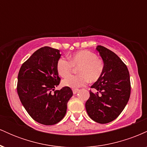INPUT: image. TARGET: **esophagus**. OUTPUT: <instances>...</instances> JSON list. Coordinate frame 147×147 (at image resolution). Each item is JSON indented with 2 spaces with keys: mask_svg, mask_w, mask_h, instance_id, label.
<instances>
[{
  "mask_svg": "<svg viewBox=\"0 0 147 147\" xmlns=\"http://www.w3.org/2000/svg\"><path fill=\"white\" fill-rule=\"evenodd\" d=\"M78 91H79V89H77V88L72 89V92H73V94H77Z\"/></svg>",
  "mask_w": 147,
  "mask_h": 147,
  "instance_id": "esophagus-1",
  "label": "esophagus"
}]
</instances>
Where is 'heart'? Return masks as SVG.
Wrapping results in <instances>:
<instances>
[{
	"mask_svg": "<svg viewBox=\"0 0 147 147\" xmlns=\"http://www.w3.org/2000/svg\"><path fill=\"white\" fill-rule=\"evenodd\" d=\"M68 61L59 59L57 63V70L62 77H67L71 74L74 67L77 69L78 75L70 76L63 81L64 86L79 88L86 85L88 81L96 82L104 72V64L102 59L89 50H80L68 56Z\"/></svg>",
	"mask_w": 147,
	"mask_h": 147,
	"instance_id": "heart-1",
	"label": "heart"
}]
</instances>
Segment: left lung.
<instances>
[{
	"mask_svg": "<svg viewBox=\"0 0 147 147\" xmlns=\"http://www.w3.org/2000/svg\"><path fill=\"white\" fill-rule=\"evenodd\" d=\"M96 50L104 61V72L91 86L97 92L90 90L86 109L92 120L106 124L115 119L129 102L130 75L126 65L115 53L102 45H97Z\"/></svg>",
	"mask_w": 147,
	"mask_h": 147,
	"instance_id": "8db88e82",
	"label": "left lung"
}]
</instances>
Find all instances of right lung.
<instances>
[{"label": "right lung", "instance_id": "obj_1", "mask_svg": "<svg viewBox=\"0 0 147 147\" xmlns=\"http://www.w3.org/2000/svg\"><path fill=\"white\" fill-rule=\"evenodd\" d=\"M61 56L57 49L43 47L23 63L18 72L17 92L21 104L36 122L44 125L63 119L73 94L67 86L52 93L60 82L57 63Z\"/></svg>", "mask_w": 147, "mask_h": 147}]
</instances>
